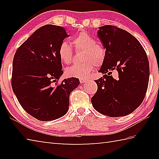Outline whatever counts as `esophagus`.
Wrapping results in <instances>:
<instances>
[{
    "label": "esophagus",
    "mask_w": 159,
    "mask_h": 159,
    "mask_svg": "<svg viewBox=\"0 0 159 159\" xmlns=\"http://www.w3.org/2000/svg\"><path fill=\"white\" fill-rule=\"evenodd\" d=\"M79 80H80V83H84L85 82H86L88 80V79H85V78H80Z\"/></svg>",
    "instance_id": "obj_1"
}]
</instances>
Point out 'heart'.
Listing matches in <instances>:
<instances>
[{
    "label": "heart",
    "mask_w": 159,
    "mask_h": 159,
    "mask_svg": "<svg viewBox=\"0 0 159 159\" xmlns=\"http://www.w3.org/2000/svg\"><path fill=\"white\" fill-rule=\"evenodd\" d=\"M74 43L78 49L84 50L82 64L66 68L65 73L70 77L85 78L94 69V65L101 66L106 57L105 50L97 45L96 39L86 32H81L74 38ZM58 55L61 62L69 64L73 59V51L71 45L66 41L61 43L58 50Z\"/></svg>",
    "instance_id": "b5f03b06"
}]
</instances>
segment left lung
I'll use <instances>...</instances> for the list:
<instances>
[{
    "instance_id": "left-lung-1",
    "label": "left lung",
    "mask_w": 159,
    "mask_h": 159,
    "mask_svg": "<svg viewBox=\"0 0 159 159\" xmlns=\"http://www.w3.org/2000/svg\"><path fill=\"white\" fill-rule=\"evenodd\" d=\"M98 36L106 50V57L99 72L104 75L95 80L98 90L91 102L97 111L111 117L124 116L142 104L149 79L146 52L128 31L115 26L99 27ZM118 72L114 79L112 71Z\"/></svg>"
}]
</instances>
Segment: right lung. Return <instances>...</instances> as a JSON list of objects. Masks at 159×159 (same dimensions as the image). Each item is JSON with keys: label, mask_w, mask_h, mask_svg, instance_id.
<instances>
[{"label": "right lung", "mask_w": 159, "mask_h": 159, "mask_svg": "<svg viewBox=\"0 0 159 159\" xmlns=\"http://www.w3.org/2000/svg\"><path fill=\"white\" fill-rule=\"evenodd\" d=\"M69 36L62 26H43L18 48L13 59V92L25 111L42 121L65 115L70 94L80 84L79 79L71 77L52 85L64 73L58 50Z\"/></svg>", "instance_id": "1"}]
</instances>
